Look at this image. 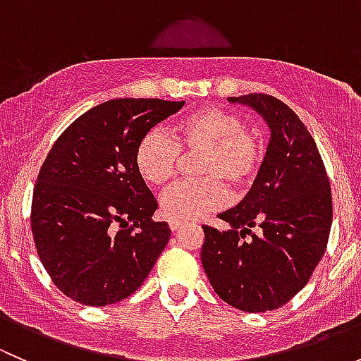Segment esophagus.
<instances>
[{
  "label": "esophagus",
  "mask_w": 361,
  "mask_h": 361,
  "mask_svg": "<svg viewBox=\"0 0 361 361\" xmlns=\"http://www.w3.org/2000/svg\"><path fill=\"white\" fill-rule=\"evenodd\" d=\"M183 225H187V221H181V220H169V228L171 231H178V228H181Z\"/></svg>",
  "instance_id": "esophagus-1"
}]
</instances>
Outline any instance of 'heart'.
I'll list each match as a JSON object with an SVG mask.
<instances>
[{
  "instance_id": "1",
  "label": "heart",
  "mask_w": 361,
  "mask_h": 361,
  "mask_svg": "<svg viewBox=\"0 0 361 361\" xmlns=\"http://www.w3.org/2000/svg\"><path fill=\"white\" fill-rule=\"evenodd\" d=\"M174 140L159 129L145 134L134 152V166L148 185H164L176 171L180 150L201 154L195 174L201 180L181 181L160 195V213L169 220H197L227 201V190L245 188L257 176L264 159L258 137L235 113L204 108L185 116L174 129Z\"/></svg>"
}]
</instances>
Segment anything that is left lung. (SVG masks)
<instances>
[{
  "instance_id": "1",
  "label": "left lung",
  "mask_w": 361,
  "mask_h": 361,
  "mask_svg": "<svg viewBox=\"0 0 361 361\" xmlns=\"http://www.w3.org/2000/svg\"><path fill=\"white\" fill-rule=\"evenodd\" d=\"M227 101L257 111L271 137L248 194L218 214L227 231L202 227L201 262L221 300L246 312H265L300 292L322 260L332 225V192L318 147L292 108L267 94Z\"/></svg>"
}]
</instances>
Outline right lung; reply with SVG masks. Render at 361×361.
<instances>
[{"label":"right lung","mask_w":361,"mask_h":361,"mask_svg":"<svg viewBox=\"0 0 361 361\" xmlns=\"http://www.w3.org/2000/svg\"><path fill=\"white\" fill-rule=\"evenodd\" d=\"M183 104L106 101L78 116L47 155L32 194V238L45 271L73 300L101 307L129 297L166 248L171 231L152 220L159 204L134 152Z\"/></svg>","instance_id":"obj_1"}]
</instances>
